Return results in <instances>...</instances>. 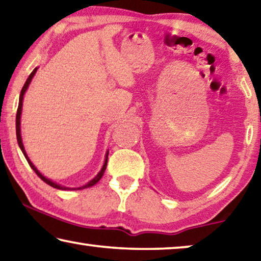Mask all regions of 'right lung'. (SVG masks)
I'll return each mask as SVG.
<instances>
[{"instance_id": "obj_1", "label": "right lung", "mask_w": 261, "mask_h": 261, "mask_svg": "<svg viewBox=\"0 0 261 261\" xmlns=\"http://www.w3.org/2000/svg\"><path fill=\"white\" fill-rule=\"evenodd\" d=\"M37 70H38V67H35L34 71L31 72L30 75H29V77H28V79H27L25 84H24L23 89H22V91H21V94H19V101H18L17 114H16V136H17V142H18V146H19V148H21V150H22L23 155L25 156V159H27L28 163H29V166H30L31 168H33V170L36 172V174H37V175L39 176V177H41L42 181H44V182H45L46 184H49L50 187H52V188H56V189H59V190H82V189H85V188H90V187H92V186H94V184H97V183L100 181V178L102 177L103 172H105V170H106V167H107V160H108V150L106 151V155H105V162H103V166H102L101 169H100V171H99L98 174H97V176H95L94 178H92L90 182H87V183L85 184V186L79 187V188H67V187L61 186V184L56 183V182H54V181H51L50 178L45 177V176L42 175L41 172L38 171L37 168H36V167L34 166V163L30 161L29 156L27 155V151H25V149H24L23 141H22V136H21V114H22L23 98H24V94H25V92H27V90H28V87H29V85H30L31 80H33L34 75L36 74V72H37Z\"/></svg>"}]
</instances>
